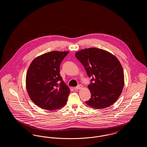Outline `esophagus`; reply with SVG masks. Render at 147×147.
Masks as SVG:
<instances>
[{
  "instance_id": "34e87169",
  "label": "esophagus",
  "mask_w": 147,
  "mask_h": 147,
  "mask_svg": "<svg viewBox=\"0 0 147 147\" xmlns=\"http://www.w3.org/2000/svg\"><path fill=\"white\" fill-rule=\"evenodd\" d=\"M82 88H83V86L82 85H79L78 86H77V87H76L74 89L76 90H79V89H81Z\"/></svg>"
}]
</instances>
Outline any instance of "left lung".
<instances>
[{
  "label": "left lung",
  "mask_w": 147,
  "mask_h": 147,
  "mask_svg": "<svg viewBox=\"0 0 147 147\" xmlns=\"http://www.w3.org/2000/svg\"><path fill=\"white\" fill-rule=\"evenodd\" d=\"M76 57L92 78L88 85L91 98L85 103L95 109L113 105L125 84L123 70L119 59L105 50L94 47L82 49L76 53Z\"/></svg>",
  "instance_id": "1"
}]
</instances>
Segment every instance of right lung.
I'll list each match as a JSON object with an SVG mask.
<instances>
[{
	"label": "right lung",
	"instance_id": "right-lung-1",
	"mask_svg": "<svg viewBox=\"0 0 147 147\" xmlns=\"http://www.w3.org/2000/svg\"><path fill=\"white\" fill-rule=\"evenodd\" d=\"M68 53L49 52L37 57L30 64L26 88L31 100L40 108L55 110L66 104L70 89L61 77L59 67Z\"/></svg>",
	"mask_w": 147,
	"mask_h": 147
}]
</instances>
